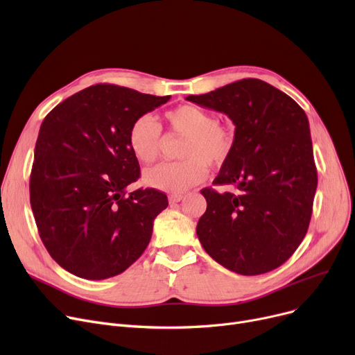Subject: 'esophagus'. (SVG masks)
Here are the masks:
<instances>
[{
  "label": "esophagus",
  "instance_id": "obj_1",
  "mask_svg": "<svg viewBox=\"0 0 355 355\" xmlns=\"http://www.w3.org/2000/svg\"><path fill=\"white\" fill-rule=\"evenodd\" d=\"M183 199V195L182 193H172V195H168V202H171V204H176V202H180Z\"/></svg>",
  "mask_w": 355,
  "mask_h": 355
}]
</instances>
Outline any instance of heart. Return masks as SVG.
I'll use <instances>...</instances> for the list:
<instances>
[{
	"label": "heart",
	"mask_w": 355,
	"mask_h": 355,
	"mask_svg": "<svg viewBox=\"0 0 355 355\" xmlns=\"http://www.w3.org/2000/svg\"><path fill=\"white\" fill-rule=\"evenodd\" d=\"M168 134L183 139L178 155L182 160L150 168L144 182L151 188L166 192H183L204 180L208 166L221 167L231 157L235 147V130L219 123L207 110L196 105H179L163 114ZM127 141L131 153L143 164L156 163L164 140L162 128L153 116H137L128 128Z\"/></svg>",
	"instance_id": "b5f03b06"
}]
</instances>
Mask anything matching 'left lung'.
Segmentation results:
<instances>
[{"instance_id": "left-lung-1", "label": "left lung", "mask_w": 355, "mask_h": 355, "mask_svg": "<svg viewBox=\"0 0 355 355\" xmlns=\"http://www.w3.org/2000/svg\"><path fill=\"white\" fill-rule=\"evenodd\" d=\"M187 99L235 124L234 151L214 180L228 191H200L208 205L198 239L231 272H272L296 251L311 223L318 173L308 116L289 95L254 78Z\"/></svg>"}]
</instances>
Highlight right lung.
Wrapping results in <instances>:
<instances>
[{"instance_id": "add662e5", "label": "right lung", "mask_w": 355, "mask_h": 355, "mask_svg": "<svg viewBox=\"0 0 355 355\" xmlns=\"http://www.w3.org/2000/svg\"><path fill=\"white\" fill-rule=\"evenodd\" d=\"M171 96L96 83L43 120L30 173V204L40 239L67 272L89 280L123 273L150 243L166 193L140 188L127 134L137 116Z\"/></svg>"}]
</instances>
